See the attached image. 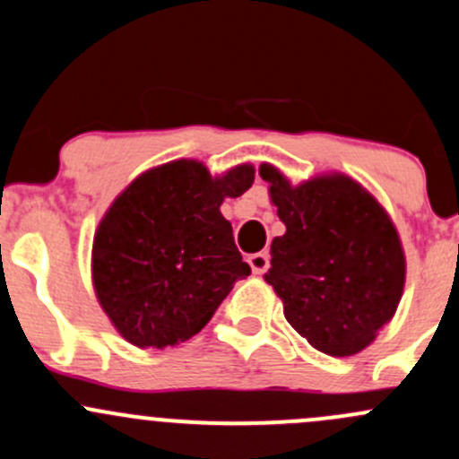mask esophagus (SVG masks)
Instances as JSON below:
<instances>
[{"instance_id": "obj_1", "label": "esophagus", "mask_w": 459, "mask_h": 459, "mask_svg": "<svg viewBox=\"0 0 459 459\" xmlns=\"http://www.w3.org/2000/svg\"><path fill=\"white\" fill-rule=\"evenodd\" d=\"M251 271H254L255 275H263L267 273V269L271 267V260H269V254H264V251H258V254H251L247 258Z\"/></svg>"}]
</instances>
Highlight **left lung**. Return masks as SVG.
I'll use <instances>...</instances> for the list:
<instances>
[{"mask_svg":"<svg viewBox=\"0 0 459 459\" xmlns=\"http://www.w3.org/2000/svg\"><path fill=\"white\" fill-rule=\"evenodd\" d=\"M284 236L271 243L264 280L284 317L319 352L352 357L396 313L405 287V251L383 205L342 172L299 186L260 166Z\"/></svg>","mask_w":459,"mask_h":459,"instance_id":"obj_1","label":"left lung"}]
</instances>
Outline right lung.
Returning <instances> with one entry per match:
<instances>
[{"instance_id": "add662e5", "label": "right lung", "mask_w": 459, "mask_h": 459, "mask_svg": "<svg viewBox=\"0 0 459 459\" xmlns=\"http://www.w3.org/2000/svg\"><path fill=\"white\" fill-rule=\"evenodd\" d=\"M254 172L240 164L212 177L201 161L177 160L142 172L113 201L93 236L91 280L126 342H188L251 273L221 204L249 190Z\"/></svg>"}]
</instances>
